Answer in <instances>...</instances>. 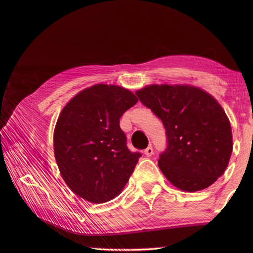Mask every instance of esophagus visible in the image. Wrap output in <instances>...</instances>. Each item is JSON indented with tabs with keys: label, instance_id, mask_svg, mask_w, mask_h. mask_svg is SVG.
<instances>
[{
	"label": "esophagus",
	"instance_id": "34e87169",
	"mask_svg": "<svg viewBox=\"0 0 253 253\" xmlns=\"http://www.w3.org/2000/svg\"><path fill=\"white\" fill-rule=\"evenodd\" d=\"M144 154L146 155V157H152V155H153V148H152L151 146H148L146 150L144 151Z\"/></svg>",
	"mask_w": 253,
	"mask_h": 253
}]
</instances>
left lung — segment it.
Returning <instances> with one entry per match:
<instances>
[{
	"instance_id": "obj_1",
	"label": "left lung",
	"mask_w": 253,
	"mask_h": 253,
	"mask_svg": "<svg viewBox=\"0 0 253 253\" xmlns=\"http://www.w3.org/2000/svg\"><path fill=\"white\" fill-rule=\"evenodd\" d=\"M136 95L165 126L167 148L158 164L166 178L188 192L212 185L233 152L230 122L220 103L190 85H147Z\"/></svg>"
}]
</instances>
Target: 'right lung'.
<instances>
[{"instance_id":"obj_1","label":"right lung","mask_w":253,"mask_h":253,"mask_svg":"<svg viewBox=\"0 0 253 253\" xmlns=\"http://www.w3.org/2000/svg\"><path fill=\"white\" fill-rule=\"evenodd\" d=\"M137 101L129 89L96 84L62 109L54 130L55 159L62 178L81 198L109 202L129 181L141 155L127 148L120 119Z\"/></svg>"}]
</instances>
